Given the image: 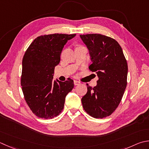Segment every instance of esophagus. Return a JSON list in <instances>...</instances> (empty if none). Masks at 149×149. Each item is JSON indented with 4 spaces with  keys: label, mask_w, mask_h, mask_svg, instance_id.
Listing matches in <instances>:
<instances>
[{
    "label": "esophagus",
    "mask_w": 149,
    "mask_h": 149,
    "mask_svg": "<svg viewBox=\"0 0 149 149\" xmlns=\"http://www.w3.org/2000/svg\"><path fill=\"white\" fill-rule=\"evenodd\" d=\"M74 83L75 85H78V84H80V82H79V81H77L76 80H74Z\"/></svg>",
    "instance_id": "obj_1"
}]
</instances>
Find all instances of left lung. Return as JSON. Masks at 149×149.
<instances>
[{
  "mask_svg": "<svg viewBox=\"0 0 149 149\" xmlns=\"http://www.w3.org/2000/svg\"><path fill=\"white\" fill-rule=\"evenodd\" d=\"M89 51L90 70L99 79L94 88L87 84L81 99L84 110L95 118H103L115 111L127 86L128 65L122 48L115 39L101 34L80 35Z\"/></svg>",
  "mask_w": 149,
  "mask_h": 149,
  "instance_id": "left-lung-1",
  "label": "left lung"
}]
</instances>
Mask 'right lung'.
Wrapping results in <instances>:
<instances>
[{
  "instance_id": "obj_1",
  "label": "right lung",
  "mask_w": 149,
  "mask_h": 149,
  "mask_svg": "<svg viewBox=\"0 0 149 149\" xmlns=\"http://www.w3.org/2000/svg\"><path fill=\"white\" fill-rule=\"evenodd\" d=\"M76 34H50L37 37L22 59V90L28 105L35 115L52 119L59 115L74 81H53L55 67L59 65L64 46Z\"/></svg>"
}]
</instances>
